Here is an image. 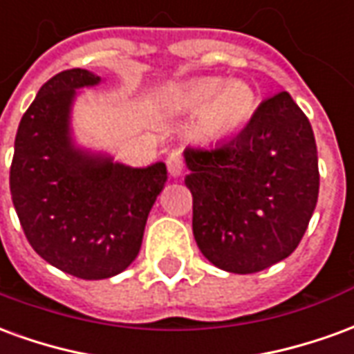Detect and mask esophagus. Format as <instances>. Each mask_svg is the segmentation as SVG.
Instances as JSON below:
<instances>
[{
	"mask_svg": "<svg viewBox=\"0 0 354 354\" xmlns=\"http://www.w3.org/2000/svg\"><path fill=\"white\" fill-rule=\"evenodd\" d=\"M167 169H169L170 176H180L182 170H184V159H182V155L178 153V151H172L169 155V159H167Z\"/></svg>",
	"mask_w": 354,
	"mask_h": 354,
	"instance_id": "1",
	"label": "esophagus"
}]
</instances>
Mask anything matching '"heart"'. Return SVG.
<instances>
[{"label": "heart", "mask_w": 354, "mask_h": 354, "mask_svg": "<svg viewBox=\"0 0 354 354\" xmlns=\"http://www.w3.org/2000/svg\"><path fill=\"white\" fill-rule=\"evenodd\" d=\"M176 104L187 111H199L201 131L212 140L235 136L252 121L258 96L245 81L203 77L187 83L176 93Z\"/></svg>", "instance_id": "heart-1"}]
</instances>
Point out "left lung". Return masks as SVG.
<instances>
[{
  "mask_svg": "<svg viewBox=\"0 0 354 354\" xmlns=\"http://www.w3.org/2000/svg\"><path fill=\"white\" fill-rule=\"evenodd\" d=\"M193 235L210 263L258 273L296 250L319 199L311 123L288 93L267 98L245 131L212 149L187 147Z\"/></svg>",
  "mask_w": 354,
  "mask_h": 354,
  "instance_id": "1",
  "label": "left lung"
}]
</instances>
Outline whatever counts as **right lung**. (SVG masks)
<instances>
[{
  "label": "right lung",
  "instance_id": "add662e5",
  "mask_svg": "<svg viewBox=\"0 0 354 354\" xmlns=\"http://www.w3.org/2000/svg\"><path fill=\"white\" fill-rule=\"evenodd\" d=\"M100 83V75L73 68L39 88L20 119L9 178L28 243L47 263L85 281L109 279L134 261L169 178L162 161L129 167L75 144V98Z\"/></svg>",
  "mask_w": 354,
  "mask_h": 354
}]
</instances>
